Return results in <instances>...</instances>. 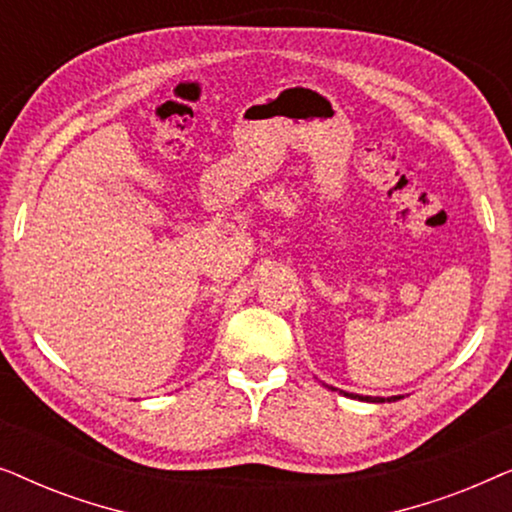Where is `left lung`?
<instances>
[{"mask_svg":"<svg viewBox=\"0 0 512 512\" xmlns=\"http://www.w3.org/2000/svg\"><path fill=\"white\" fill-rule=\"evenodd\" d=\"M328 389H333V391H340L342 396H347V398H359V401H368V403H391V401H398V398H403V396H391V398H380V396H361V394H349V391H342V389H335V387H328Z\"/></svg>","mask_w":512,"mask_h":512,"instance_id":"left-lung-1","label":"left lung"}]
</instances>
